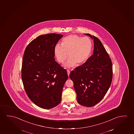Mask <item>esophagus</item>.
<instances>
[{
	"instance_id": "34e87169",
	"label": "esophagus",
	"mask_w": 134,
	"mask_h": 134,
	"mask_svg": "<svg viewBox=\"0 0 134 134\" xmlns=\"http://www.w3.org/2000/svg\"><path fill=\"white\" fill-rule=\"evenodd\" d=\"M67 74H68V76H69V75H70V71L69 70H67Z\"/></svg>"
}]
</instances>
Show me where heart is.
<instances>
[{
  "mask_svg": "<svg viewBox=\"0 0 134 134\" xmlns=\"http://www.w3.org/2000/svg\"><path fill=\"white\" fill-rule=\"evenodd\" d=\"M92 44L88 37H82L70 35L64 37L61 45L57 44L54 54L58 62L64 63L68 57L69 59L64 66L70 68L85 64L91 56Z\"/></svg>",
  "mask_w": 134,
  "mask_h": 134,
  "instance_id": "heart-1",
  "label": "heart"
}]
</instances>
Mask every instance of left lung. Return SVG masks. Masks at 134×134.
<instances>
[{"instance_id":"1","label":"left lung","mask_w":134,"mask_h":134,"mask_svg":"<svg viewBox=\"0 0 134 134\" xmlns=\"http://www.w3.org/2000/svg\"><path fill=\"white\" fill-rule=\"evenodd\" d=\"M94 41L92 55L85 64L70 72L78 103L92 107L102 100L109 89L112 80V64L100 40L90 34Z\"/></svg>"}]
</instances>
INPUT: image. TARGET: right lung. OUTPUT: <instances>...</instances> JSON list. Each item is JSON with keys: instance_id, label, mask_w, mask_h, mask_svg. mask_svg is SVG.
<instances>
[{"instance_id": "obj_1", "label": "right lung", "mask_w": 134, "mask_h": 134, "mask_svg": "<svg viewBox=\"0 0 134 134\" xmlns=\"http://www.w3.org/2000/svg\"><path fill=\"white\" fill-rule=\"evenodd\" d=\"M63 37L56 33L40 35L27 45L23 56L22 79L25 91L33 103L44 109L60 103L68 79L66 70L54 58V48Z\"/></svg>"}]
</instances>
